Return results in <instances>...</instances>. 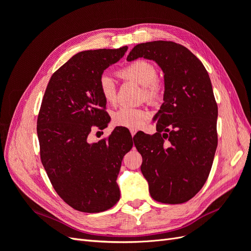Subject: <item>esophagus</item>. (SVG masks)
<instances>
[{
	"mask_svg": "<svg viewBox=\"0 0 251 251\" xmlns=\"http://www.w3.org/2000/svg\"><path fill=\"white\" fill-rule=\"evenodd\" d=\"M130 132H131V135H132V137H134V135L136 134V132H137V131H136V130H133V128H131V130H130Z\"/></svg>",
	"mask_w": 251,
	"mask_h": 251,
	"instance_id": "obj_1",
	"label": "esophagus"
}]
</instances>
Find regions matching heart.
I'll use <instances>...</instances> for the list:
<instances>
[{"label": "heart", "instance_id": "b5f03b06", "mask_svg": "<svg viewBox=\"0 0 251 251\" xmlns=\"http://www.w3.org/2000/svg\"><path fill=\"white\" fill-rule=\"evenodd\" d=\"M118 75L126 80H131L142 86L143 97L150 102H156L161 97L162 86L157 78L156 66L147 59H136L118 71ZM98 89L108 103L116 100L115 81L108 74H102L98 80ZM149 117V113L140 108H121L113 114V123L118 126L138 128Z\"/></svg>", "mask_w": 251, "mask_h": 251}]
</instances>
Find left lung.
Listing matches in <instances>:
<instances>
[{
	"mask_svg": "<svg viewBox=\"0 0 251 251\" xmlns=\"http://www.w3.org/2000/svg\"><path fill=\"white\" fill-rule=\"evenodd\" d=\"M155 60L164 73V95L154 116L157 133H141L135 147L154 200L180 204L206 182L218 146V105L209 75L184 46L168 41L138 44L126 60Z\"/></svg>",
	"mask_w": 251,
	"mask_h": 251,
	"instance_id": "obj_1",
	"label": "left lung"
}]
</instances>
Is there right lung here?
<instances>
[{
  "mask_svg": "<svg viewBox=\"0 0 251 251\" xmlns=\"http://www.w3.org/2000/svg\"><path fill=\"white\" fill-rule=\"evenodd\" d=\"M127 47L88 50L73 55L52 74L37 117L41 160L53 188L68 205L100 212L120 198L116 182L132 136L114 128L108 140L89 142L94 126H108L105 101L98 89L103 71Z\"/></svg>",
  "mask_w": 251,
  "mask_h": 251,
  "instance_id": "add662e5",
  "label": "right lung"
}]
</instances>
